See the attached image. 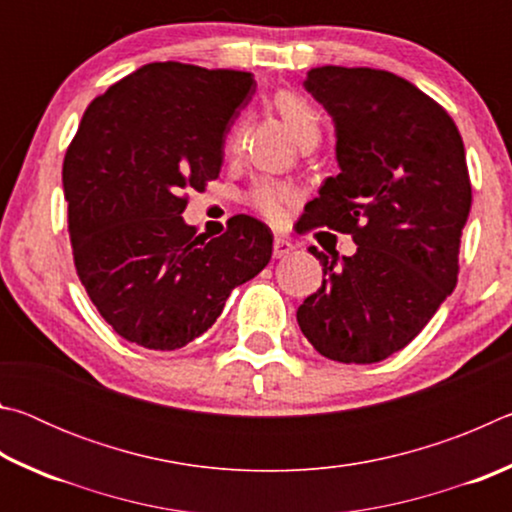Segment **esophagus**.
I'll return each mask as SVG.
<instances>
[{"label":"esophagus","instance_id":"esophagus-1","mask_svg":"<svg viewBox=\"0 0 512 512\" xmlns=\"http://www.w3.org/2000/svg\"><path fill=\"white\" fill-rule=\"evenodd\" d=\"M293 246L289 239H284V237H275V241H273V257L275 259H284V257H289L291 253H293Z\"/></svg>","mask_w":512,"mask_h":512}]
</instances>
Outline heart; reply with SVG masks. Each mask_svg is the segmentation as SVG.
Wrapping results in <instances>:
<instances>
[{"instance_id":"heart-1","label":"heart","mask_w":512,"mask_h":512,"mask_svg":"<svg viewBox=\"0 0 512 512\" xmlns=\"http://www.w3.org/2000/svg\"><path fill=\"white\" fill-rule=\"evenodd\" d=\"M271 103L300 146L318 142L320 117L316 108L311 106L302 94L293 90H280L273 94ZM239 142H241V124H235L230 128L228 137H225V153L235 155L239 149ZM293 201H296V192H293V187L284 183H275V180H259V183L250 189V205H253L259 214H264L268 221H280Z\"/></svg>"}]
</instances>
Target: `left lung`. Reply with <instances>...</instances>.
<instances>
[{"label": "left lung", "instance_id": "left-lung-1", "mask_svg": "<svg viewBox=\"0 0 512 512\" xmlns=\"http://www.w3.org/2000/svg\"><path fill=\"white\" fill-rule=\"evenodd\" d=\"M305 90L332 115L341 173L300 216V232L352 235L357 253L323 264L298 325L323 357L377 363L409 345L458 280L472 207L454 119L402 76L370 67H314ZM336 255V253H334Z\"/></svg>", "mask_w": 512, "mask_h": 512}]
</instances>
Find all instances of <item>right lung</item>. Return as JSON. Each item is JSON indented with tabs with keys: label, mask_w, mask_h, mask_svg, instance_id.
Returning <instances> with one entry per match:
<instances>
[{
	"label": "right lung",
	"mask_w": 512,
	"mask_h": 512,
	"mask_svg": "<svg viewBox=\"0 0 512 512\" xmlns=\"http://www.w3.org/2000/svg\"><path fill=\"white\" fill-rule=\"evenodd\" d=\"M255 92L250 72L149 63L110 85L63 162L74 266L121 339L178 350L230 291L271 262L273 232L237 214L221 237L183 221L189 189L219 178L223 142Z\"/></svg>",
	"instance_id": "add662e5"
}]
</instances>
